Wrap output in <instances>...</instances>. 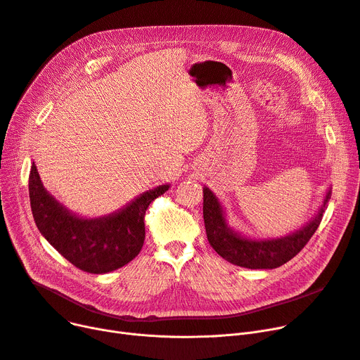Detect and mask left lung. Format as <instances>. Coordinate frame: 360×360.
<instances>
[{"instance_id":"left-lung-1","label":"left lung","mask_w":360,"mask_h":360,"mask_svg":"<svg viewBox=\"0 0 360 360\" xmlns=\"http://www.w3.org/2000/svg\"><path fill=\"white\" fill-rule=\"evenodd\" d=\"M202 194L205 233L213 250L235 266L251 270L277 269L299 254L318 229L331 198V190H328L316 214L300 229L286 236L257 239L243 236L231 228L221 202L210 188L204 186Z\"/></svg>"}]
</instances>
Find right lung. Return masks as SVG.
Masks as SVG:
<instances>
[{
    "label": "right lung",
    "instance_id": "1",
    "mask_svg": "<svg viewBox=\"0 0 360 360\" xmlns=\"http://www.w3.org/2000/svg\"><path fill=\"white\" fill-rule=\"evenodd\" d=\"M167 190L169 184L159 185L117 212L87 219L70 212L46 191L34 162L29 175L30 207L37 229L72 266L91 274L121 269L139 255L146 238L147 207Z\"/></svg>",
    "mask_w": 360,
    "mask_h": 360
}]
</instances>
